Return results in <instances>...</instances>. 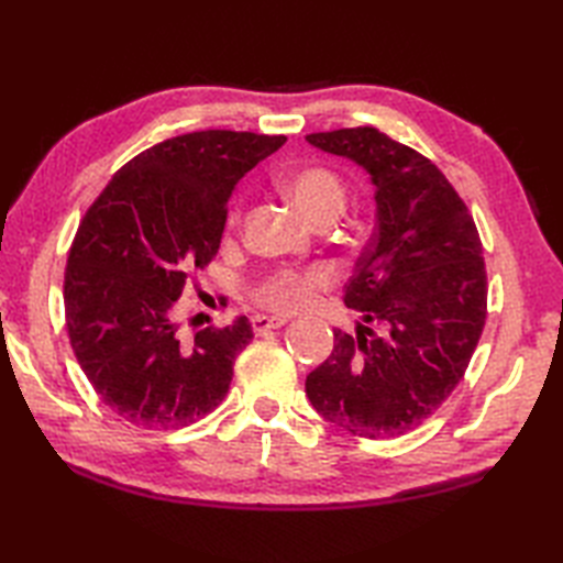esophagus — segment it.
Instances as JSON below:
<instances>
[{
    "mask_svg": "<svg viewBox=\"0 0 563 563\" xmlns=\"http://www.w3.org/2000/svg\"><path fill=\"white\" fill-rule=\"evenodd\" d=\"M289 322L286 318H277V316H255L253 318V330L257 332V334H262V332H267V330H279V328H284V324Z\"/></svg>",
    "mask_w": 563,
    "mask_h": 563,
    "instance_id": "esophagus-1",
    "label": "esophagus"
}]
</instances>
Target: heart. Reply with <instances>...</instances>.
Returning a JSON list of instances; mask_svg holds the SVG:
<instances>
[{
	"mask_svg": "<svg viewBox=\"0 0 563 563\" xmlns=\"http://www.w3.org/2000/svg\"><path fill=\"white\" fill-rule=\"evenodd\" d=\"M279 187L296 205V209L313 223L324 217L340 214L346 199L342 178L334 170L320 166L289 173V176L282 178ZM324 284H328V274L322 269H284L260 286L257 301L269 310H277V313H294V310H301L313 301L316 291L322 289Z\"/></svg>",
	"mask_w": 563,
	"mask_h": 563,
	"instance_id": "heart-1",
	"label": "heart"
}]
</instances>
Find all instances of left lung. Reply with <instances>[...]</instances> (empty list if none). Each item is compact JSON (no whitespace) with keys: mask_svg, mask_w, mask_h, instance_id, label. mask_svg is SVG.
<instances>
[{"mask_svg":"<svg viewBox=\"0 0 563 563\" xmlns=\"http://www.w3.org/2000/svg\"><path fill=\"white\" fill-rule=\"evenodd\" d=\"M306 142L364 168L376 192V233L344 294L358 313L356 334L334 330L332 354L308 373L306 395L334 427L395 439L443 405L479 342V233L443 173L376 128L318 132Z\"/></svg>","mask_w":563,"mask_h":563,"instance_id":"left-lung-1","label":"left lung"}]
</instances>
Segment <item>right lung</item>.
<instances>
[{"instance_id":"1","label":"right lung","mask_w":563,"mask_h":563,"mask_svg":"<svg viewBox=\"0 0 563 563\" xmlns=\"http://www.w3.org/2000/svg\"><path fill=\"white\" fill-rule=\"evenodd\" d=\"M286 136L205 130L124 164L86 211L65 272L69 342L98 397L142 429L190 427L227 397L245 316L195 340L176 301L221 245L235 185Z\"/></svg>"}]
</instances>
